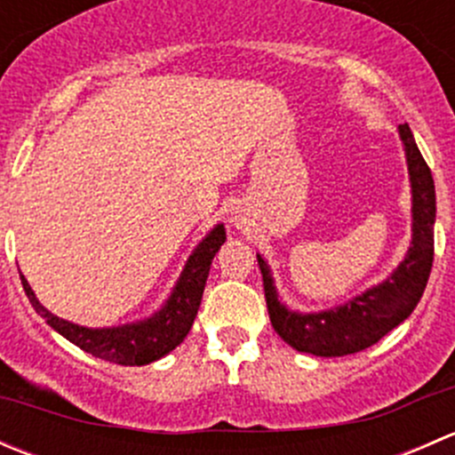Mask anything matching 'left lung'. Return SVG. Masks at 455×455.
Here are the masks:
<instances>
[{
    "instance_id": "1",
    "label": "left lung",
    "mask_w": 455,
    "mask_h": 455,
    "mask_svg": "<svg viewBox=\"0 0 455 455\" xmlns=\"http://www.w3.org/2000/svg\"><path fill=\"white\" fill-rule=\"evenodd\" d=\"M401 139L405 140L407 164L414 194V237L392 277L380 286L363 292L356 299L330 313L297 315L283 308L275 295L268 266L257 255L266 291L270 323L275 332L299 352L316 356H346L379 343L389 330L414 313L416 304L423 297L431 264H434V220H435V191L429 164L416 147L410 125H401Z\"/></svg>"
}]
</instances>
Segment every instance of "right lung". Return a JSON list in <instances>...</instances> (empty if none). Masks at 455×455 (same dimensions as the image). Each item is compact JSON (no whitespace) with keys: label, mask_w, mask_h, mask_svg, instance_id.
Instances as JSON below:
<instances>
[{"label":"right lung","mask_w":455,"mask_h":455,"mask_svg":"<svg viewBox=\"0 0 455 455\" xmlns=\"http://www.w3.org/2000/svg\"><path fill=\"white\" fill-rule=\"evenodd\" d=\"M224 240H227V233L220 224L202 240V244L189 257L185 270H182L180 282H178L167 306L151 319L142 321V323L123 325V328L92 330L70 323L66 319H59L57 315L48 313L36 301L35 292L30 291L24 275H21V283H24V291L28 295L32 308L48 321V325H52L59 334H63L68 341L79 346L81 350L90 352L92 356H99L103 361H109V363L147 365L151 361H158L160 356L169 355L189 334L196 315H198L211 261H213L220 246L224 244Z\"/></svg>","instance_id":"right-lung-1"}]
</instances>
